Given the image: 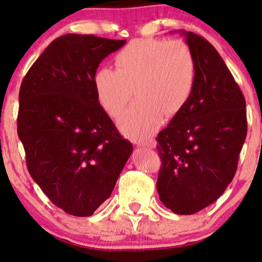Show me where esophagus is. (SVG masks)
Listing matches in <instances>:
<instances>
[{
  "instance_id": "obj_1",
  "label": "esophagus",
  "mask_w": 262,
  "mask_h": 262,
  "mask_svg": "<svg viewBox=\"0 0 262 262\" xmlns=\"http://www.w3.org/2000/svg\"><path fill=\"white\" fill-rule=\"evenodd\" d=\"M140 147H148V148H154L155 141H147V142H137Z\"/></svg>"
}]
</instances>
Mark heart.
<instances>
[{
    "label": "heart",
    "instance_id": "obj_1",
    "mask_svg": "<svg viewBox=\"0 0 262 262\" xmlns=\"http://www.w3.org/2000/svg\"><path fill=\"white\" fill-rule=\"evenodd\" d=\"M116 69L104 67L94 74V88L101 106L119 116L135 93L139 100L120 119L123 132L147 139L157 130L162 115L181 113L192 98L196 61L181 40L136 39L115 55Z\"/></svg>",
    "mask_w": 262,
    "mask_h": 262
}]
</instances>
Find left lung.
Instances as JSON below:
<instances>
[{"mask_svg": "<svg viewBox=\"0 0 262 262\" xmlns=\"http://www.w3.org/2000/svg\"><path fill=\"white\" fill-rule=\"evenodd\" d=\"M196 61L194 92L157 136V190L176 214L214 203L233 181L248 131L246 102L224 60L207 39L181 31Z\"/></svg>", "mask_w": 262, "mask_h": 262, "instance_id": "obj_1", "label": "left lung"}]
</instances>
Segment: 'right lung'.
I'll return each mask as SVG.
<instances>
[{"instance_id":"add662e5","label":"right lung","mask_w":262,"mask_h":262,"mask_svg":"<svg viewBox=\"0 0 262 262\" xmlns=\"http://www.w3.org/2000/svg\"><path fill=\"white\" fill-rule=\"evenodd\" d=\"M126 40L66 34L44 49L23 78L17 132L29 174L53 204L93 215L132 154L100 105L94 74Z\"/></svg>"}]
</instances>
